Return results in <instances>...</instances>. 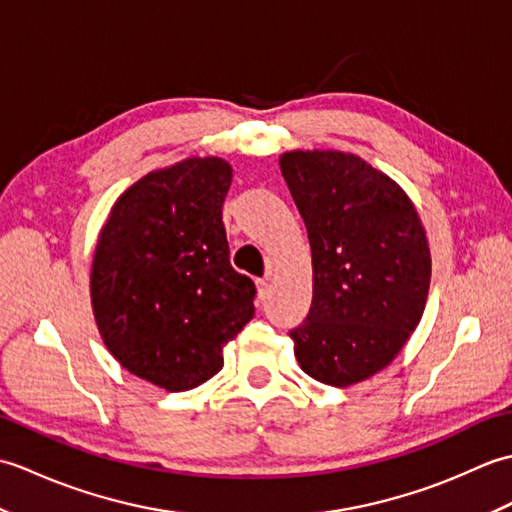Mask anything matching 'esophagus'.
I'll use <instances>...</instances> for the list:
<instances>
[{
	"label": "esophagus",
	"instance_id": "obj_1",
	"mask_svg": "<svg viewBox=\"0 0 512 512\" xmlns=\"http://www.w3.org/2000/svg\"><path fill=\"white\" fill-rule=\"evenodd\" d=\"M268 292H270V284H268V281H266V279H257V297L264 301V299L268 297Z\"/></svg>",
	"mask_w": 512,
	"mask_h": 512
}]
</instances>
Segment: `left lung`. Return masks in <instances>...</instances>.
Returning a JSON list of instances; mask_svg holds the SVG:
<instances>
[{
	"mask_svg": "<svg viewBox=\"0 0 512 512\" xmlns=\"http://www.w3.org/2000/svg\"><path fill=\"white\" fill-rule=\"evenodd\" d=\"M312 248V306L290 330L303 372L347 387L394 361L418 328L431 255L407 193L343 151L279 158Z\"/></svg>",
	"mask_w": 512,
	"mask_h": 512,
	"instance_id": "left-lung-1",
	"label": "left lung"
}]
</instances>
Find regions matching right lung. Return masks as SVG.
Masks as SVG:
<instances>
[{
    "mask_svg": "<svg viewBox=\"0 0 512 512\" xmlns=\"http://www.w3.org/2000/svg\"><path fill=\"white\" fill-rule=\"evenodd\" d=\"M231 178L213 156L147 173L116 200L94 250L92 308L107 350L167 391L220 372L222 347L255 314L253 279L228 259Z\"/></svg>",
    "mask_w": 512,
    "mask_h": 512,
    "instance_id": "1",
    "label": "right lung"
}]
</instances>
